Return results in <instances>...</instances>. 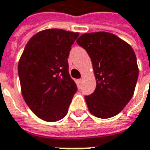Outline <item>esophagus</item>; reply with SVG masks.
<instances>
[{"mask_svg":"<svg viewBox=\"0 0 150 150\" xmlns=\"http://www.w3.org/2000/svg\"><path fill=\"white\" fill-rule=\"evenodd\" d=\"M78 81H79V82H81V81H82V79H79Z\"/></svg>","mask_w":150,"mask_h":150,"instance_id":"1","label":"esophagus"}]
</instances>
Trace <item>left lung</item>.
<instances>
[{"label": "left lung", "instance_id": "obj_1", "mask_svg": "<svg viewBox=\"0 0 150 150\" xmlns=\"http://www.w3.org/2000/svg\"><path fill=\"white\" fill-rule=\"evenodd\" d=\"M76 42L88 54L96 80L94 93L85 96L89 112L102 119L118 115L132 98L138 79L132 47L108 32L83 34Z\"/></svg>", "mask_w": 150, "mask_h": 150}]
</instances>
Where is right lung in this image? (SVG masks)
Here are the masks:
<instances>
[{
  "instance_id": "right-lung-1",
  "label": "right lung",
  "mask_w": 150,
  "mask_h": 150,
  "mask_svg": "<svg viewBox=\"0 0 150 150\" xmlns=\"http://www.w3.org/2000/svg\"><path fill=\"white\" fill-rule=\"evenodd\" d=\"M79 33L49 28L28 42L18 63L23 99L46 122H57L69 111L77 90L69 73L68 57Z\"/></svg>"
}]
</instances>
